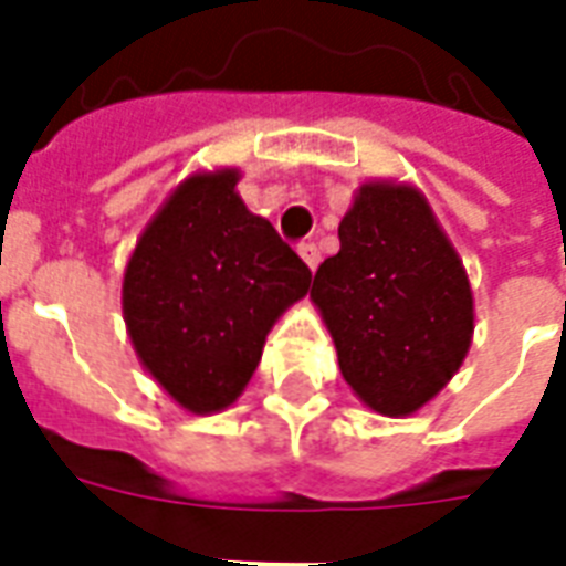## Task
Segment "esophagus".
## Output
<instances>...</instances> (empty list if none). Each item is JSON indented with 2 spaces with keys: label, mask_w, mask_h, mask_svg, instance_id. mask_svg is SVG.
I'll use <instances>...</instances> for the list:
<instances>
[{
  "label": "esophagus",
  "mask_w": 566,
  "mask_h": 566,
  "mask_svg": "<svg viewBox=\"0 0 566 566\" xmlns=\"http://www.w3.org/2000/svg\"><path fill=\"white\" fill-rule=\"evenodd\" d=\"M296 251H300V258H303V263H306L308 270H312V272L318 270L321 251H318V245H315V242H303V245L296 248Z\"/></svg>",
  "instance_id": "esophagus-1"
}]
</instances>
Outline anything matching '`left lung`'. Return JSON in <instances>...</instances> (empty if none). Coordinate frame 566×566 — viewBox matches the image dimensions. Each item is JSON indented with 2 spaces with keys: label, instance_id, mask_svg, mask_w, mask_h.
I'll use <instances>...</instances> for the list:
<instances>
[{
  "label": "left lung",
  "instance_id": "left-lung-1",
  "mask_svg": "<svg viewBox=\"0 0 566 566\" xmlns=\"http://www.w3.org/2000/svg\"><path fill=\"white\" fill-rule=\"evenodd\" d=\"M312 300L343 379L379 416L433 400L473 343V291L421 190L367 181L339 223V254L318 266Z\"/></svg>",
  "mask_w": 566,
  "mask_h": 566
}]
</instances>
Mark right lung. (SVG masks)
I'll return each mask as SVG.
<instances>
[{"label": "right lung", "mask_w": 566, "mask_h": 566, "mask_svg": "<svg viewBox=\"0 0 566 566\" xmlns=\"http://www.w3.org/2000/svg\"><path fill=\"white\" fill-rule=\"evenodd\" d=\"M239 169L197 172L150 218L124 272L129 339L187 412H221L245 391L284 308L312 272L235 193Z\"/></svg>", "instance_id": "right-lung-1"}]
</instances>
